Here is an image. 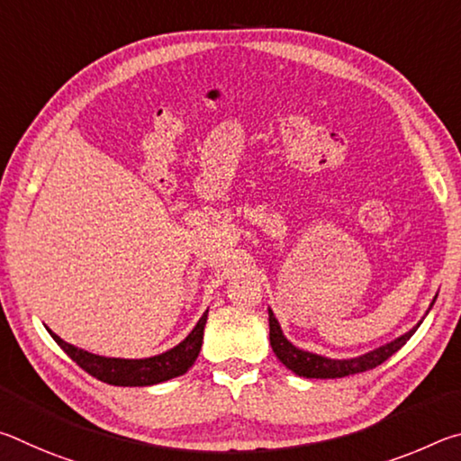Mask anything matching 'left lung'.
Wrapping results in <instances>:
<instances>
[{
	"mask_svg": "<svg viewBox=\"0 0 461 461\" xmlns=\"http://www.w3.org/2000/svg\"><path fill=\"white\" fill-rule=\"evenodd\" d=\"M435 299H433V303H435ZM433 303H431V307H433ZM268 323H270L272 352L276 354L278 360L283 362L288 370H293L296 376H303V378H343V376H352V374H360V372L376 368V366H380L382 362H386L390 356L399 352V349L411 339V335L415 333L417 327L420 325V321H419L411 331L401 335V338H396L394 341L386 343V346L372 349V352L364 354V356L349 357V360H331V357L317 356V354L305 352V349L294 348L293 343L285 338V333H283V330H280V325L276 321L275 313H272V309H268Z\"/></svg>",
	"mask_w": 461,
	"mask_h": 461,
	"instance_id": "8db88e82",
	"label": "left lung"
}]
</instances>
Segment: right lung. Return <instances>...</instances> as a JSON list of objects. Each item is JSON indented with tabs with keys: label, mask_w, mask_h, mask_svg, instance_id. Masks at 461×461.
Returning <instances> with one entry per match:
<instances>
[{
	"label": "right lung",
	"mask_w": 461,
	"mask_h": 461,
	"mask_svg": "<svg viewBox=\"0 0 461 461\" xmlns=\"http://www.w3.org/2000/svg\"><path fill=\"white\" fill-rule=\"evenodd\" d=\"M209 311V309H207ZM207 311L194 325V330L186 335V338L168 349L165 354L144 357V360H123V357H105L97 354H89L81 348H75L71 343L62 341L57 333L52 335V339L65 349V354L71 357L77 366L95 376L101 382L113 386H152L158 382H167L170 378H176L191 368L197 360L203 343V330L207 323Z\"/></svg>",
	"instance_id": "right-lung-1"
}]
</instances>
